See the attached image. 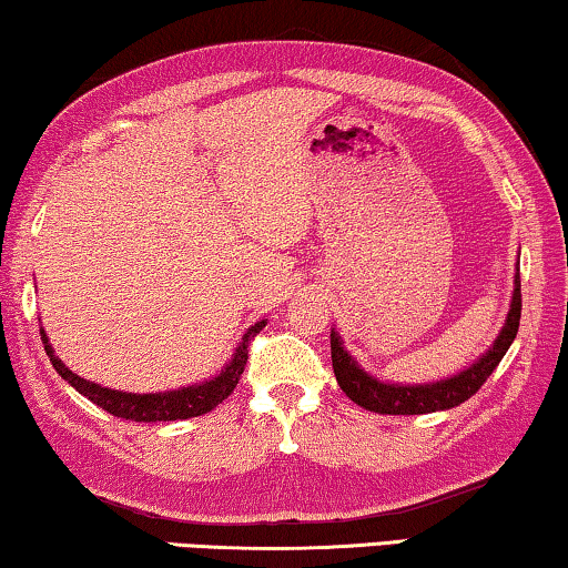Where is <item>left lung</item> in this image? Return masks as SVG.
I'll return each mask as SVG.
<instances>
[{"instance_id": "1", "label": "left lung", "mask_w": 568, "mask_h": 568, "mask_svg": "<svg viewBox=\"0 0 568 568\" xmlns=\"http://www.w3.org/2000/svg\"><path fill=\"white\" fill-rule=\"evenodd\" d=\"M513 296H510V310L508 317L503 322V329L493 339V345L477 357L473 365H467L465 371H459L449 378L429 381V383H388L371 375L355 361L353 353L343 345L337 329L333 327L329 333V351H333V371L339 383V388L345 390V396L355 400L357 406H363L365 412L373 414H388V416H416V414H434V412H447L465 404L469 396H475L479 386L490 378V373L497 368V363L503 361V355L508 353L513 339L518 335L520 325V256L516 264V278H513Z\"/></svg>"}]
</instances>
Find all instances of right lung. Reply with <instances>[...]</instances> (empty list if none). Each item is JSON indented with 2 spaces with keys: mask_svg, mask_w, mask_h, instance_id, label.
<instances>
[{
  "mask_svg": "<svg viewBox=\"0 0 568 568\" xmlns=\"http://www.w3.org/2000/svg\"><path fill=\"white\" fill-rule=\"evenodd\" d=\"M266 327V320H258L256 325H251L246 333H243L241 343L235 345L231 361L223 365L221 373H215L213 378H205L193 386H182L172 390H156V394H129V390H113L101 386V383L85 381L81 375L73 373L68 365L60 361L52 351L45 327H40L42 345H45V353L50 357L52 368L63 381L71 383V386L83 394L95 406H101L103 412H109L119 418H126V422H180V418H193L213 412L217 404H223L225 398L233 394V388L239 386L241 373L246 368L248 361V343L256 337V333Z\"/></svg>",
  "mask_w": 568,
  "mask_h": 568,
  "instance_id": "add662e5",
  "label": "right lung"
}]
</instances>
